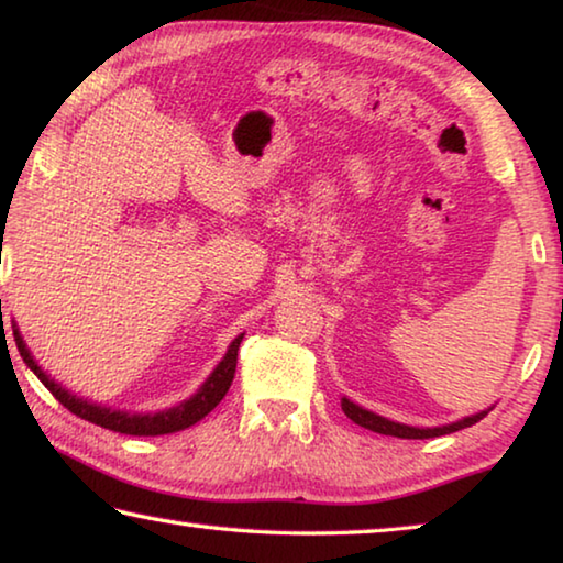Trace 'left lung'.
I'll return each mask as SVG.
<instances>
[{"mask_svg": "<svg viewBox=\"0 0 563 563\" xmlns=\"http://www.w3.org/2000/svg\"><path fill=\"white\" fill-rule=\"evenodd\" d=\"M342 410L344 415L352 422H357V426L367 428L372 432H379V435H393V438H405V440H426V438H438V435H448V432H455V430H463V428H471L475 422L483 420L488 415V410H481L471 415V418H463L457 422H451V426H440V428H412V426H402V422H395V420H387L383 415H375L365 408H360V405H354L347 397H342Z\"/></svg>", "mask_w": 563, "mask_h": 563, "instance_id": "1", "label": "left lung"}]
</instances>
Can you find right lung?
I'll return each mask as SVG.
<instances>
[{
    "instance_id": "right-lung-1",
    "label": "right lung",
    "mask_w": 563,
    "mask_h": 563,
    "mask_svg": "<svg viewBox=\"0 0 563 563\" xmlns=\"http://www.w3.org/2000/svg\"><path fill=\"white\" fill-rule=\"evenodd\" d=\"M244 340V334H239L236 340L229 344L227 354H223V360L216 365V369L209 375V379L198 387V393L188 397L176 408H168V410H158V412H128V410H110V408H102L98 402H90V400H82V397H77L73 393H67L63 385H57L55 379H52L45 369H42L37 362L27 350V344H24L20 330L14 327V342H16V350H20L22 360L27 362V367L37 375V379L42 385L47 387V390L55 395V400H59V405H65L67 410L77 418L95 422V426L100 428H108L112 432H123V435H145V438H153V435H168V432H178V430H186L196 426L198 420L206 418L216 405L223 400V395L229 393V387L233 383V372H236V357H239V344Z\"/></svg>"
}]
</instances>
